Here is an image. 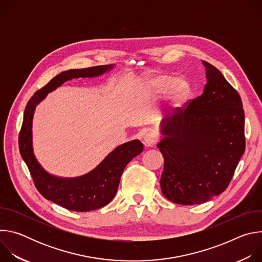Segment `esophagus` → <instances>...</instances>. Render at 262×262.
I'll list each match as a JSON object with an SVG mask.
<instances>
[{
	"label": "esophagus",
	"instance_id": "esophagus-1",
	"mask_svg": "<svg viewBox=\"0 0 262 262\" xmlns=\"http://www.w3.org/2000/svg\"><path fill=\"white\" fill-rule=\"evenodd\" d=\"M158 136L155 134V133H148V134H146L144 137H143V143H144V145L145 146H147V147H151V146H154V145H156L157 144V142H158Z\"/></svg>",
	"mask_w": 262,
	"mask_h": 262
}]
</instances>
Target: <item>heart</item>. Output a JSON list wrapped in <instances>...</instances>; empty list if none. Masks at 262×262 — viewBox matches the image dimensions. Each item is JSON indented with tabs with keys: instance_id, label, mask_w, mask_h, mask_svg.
Listing matches in <instances>:
<instances>
[{
	"instance_id": "obj_1",
	"label": "heart",
	"mask_w": 262,
	"mask_h": 262,
	"mask_svg": "<svg viewBox=\"0 0 262 262\" xmlns=\"http://www.w3.org/2000/svg\"><path fill=\"white\" fill-rule=\"evenodd\" d=\"M170 87V93L169 96L173 101L180 100L186 91V83L181 79H175L173 80L172 77L168 76V74H160L157 78H155L151 81V89L156 93L164 92L169 86Z\"/></svg>"
}]
</instances>
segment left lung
I'll use <instances>...</instances> for the list:
<instances>
[{
	"mask_svg": "<svg viewBox=\"0 0 262 262\" xmlns=\"http://www.w3.org/2000/svg\"><path fill=\"white\" fill-rule=\"evenodd\" d=\"M202 95L161 123L164 156L161 189L177 204H200L227 189L245 152V113L238 92L219 69L203 61Z\"/></svg>",
	"mask_w": 262,
	"mask_h": 262,
	"instance_id": "obj_1",
	"label": "left lung"
}]
</instances>
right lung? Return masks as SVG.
Returning <instances> with one entry per match:
<instances>
[{
	"label": "right lung",
	"instance_id": "1",
	"mask_svg": "<svg viewBox=\"0 0 262 262\" xmlns=\"http://www.w3.org/2000/svg\"><path fill=\"white\" fill-rule=\"evenodd\" d=\"M114 65H100L83 69H69L52 79L27 103L18 136L19 151L36 189L48 200L73 211H90L105 206L116 195L119 181L126 165L143 151L139 140L115 148L95 169L76 178H60L49 174L37 162L32 147V120L36 105L49 92L64 82L78 78H94L111 70Z\"/></svg>",
	"mask_w": 262,
	"mask_h": 262
}]
</instances>
